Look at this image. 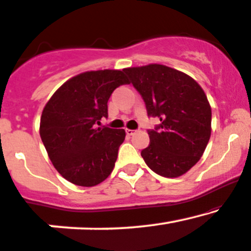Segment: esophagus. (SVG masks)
Segmentation results:
<instances>
[{
	"label": "esophagus",
	"mask_w": 251,
	"mask_h": 251,
	"mask_svg": "<svg viewBox=\"0 0 251 251\" xmlns=\"http://www.w3.org/2000/svg\"><path fill=\"white\" fill-rule=\"evenodd\" d=\"M126 135H129V136H130V135L135 134V130H131V129H126Z\"/></svg>",
	"instance_id": "obj_1"
}]
</instances>
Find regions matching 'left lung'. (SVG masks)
Instances as JSON below:
<instances>
[{"label": "left lung", "mask_w": 251, "mask_h": 251, "mask_svg": "<svg viewBox=\"0 0 251 251\" xmlns=\"http://www.w3.org/2000/svg\"><path fill=\"white\" fill-rule=\"evenodd\" d=\"M145 100L149 117L160 125L149 129L151 143L141 151L151 171L166 178L182 176L199 161L211 135V106L190 75L165 65L125 69Z\"/></svg>", "instance_id": "obj_1"}]
</instances>
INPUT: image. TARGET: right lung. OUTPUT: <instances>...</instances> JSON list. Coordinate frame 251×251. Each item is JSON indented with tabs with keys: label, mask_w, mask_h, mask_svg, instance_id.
Returning <instances> with one entry per match:
<instances>
[{
	"label": "right lung",
	"mask_w": 251,
	"mask_h": 251,
	"mask_svg": "<svg viewBox=\"0 0 251 251\" xmlns=\"http://www.w3.org/2000/svg\"><path fill=\"white\" fill-rule=\"evenodd\" d=\"M123 71L80 73L63 84L45 105L42 143L55 170L72 184L95 186L114 170L126 131L97 125L108 117L114 90L129 84Z\"/></svg>",
	"instance_id": "add662e5"
}]
</instances>
